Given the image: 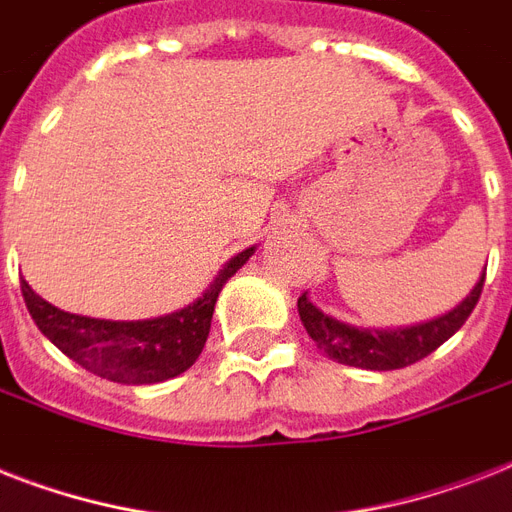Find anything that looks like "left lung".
Wrapping results in <instances>:
<instances>
[{
  "label": "left lung",
  "mask_w": 512,
  "mask_h": 512,
  "mask_svg": "<svg viewBox=\"0 0 512 512\" xmlns=\"http://www.w3.org/2000/svg\"><path fill=\"white\" fill-rule=\"evenodd\" d=\"M484 276L486 271L481 273L476 287L470 289V295L457 308L444 316H436V319L422 321V324H412V327H353V324H345V321L324 313L319 305H313L308 292H303V297L297 300V313H300L305 332L319 345L321 353L337 364L372 369V372L404 369L441 348L468 321L478 297H481V289H484Z\"/></svg>",
  "instance_id": "8db88e82"
}]
</instances>
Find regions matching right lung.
<instances>
[{"instance_id": "add662e5", "label": "right lung", "mask_w": 512, "mask_h": 512, "mask_svg": "<svg viewBox=\"0 0 512 512\" xmlns=\"http://www.w3.org/2000/svg\"><path fill=\"white\" fill-rule=\"evenodd\" d=\"M255 249L249 247L233 255L199 300L175 313L146 321L90 319L55 308L36 295L28 281H23L20 289L39 332L71 361L103 380L122 385H154L191 369L209 337L220 289L255 255Z\"/></svg>"}]
</instances>
